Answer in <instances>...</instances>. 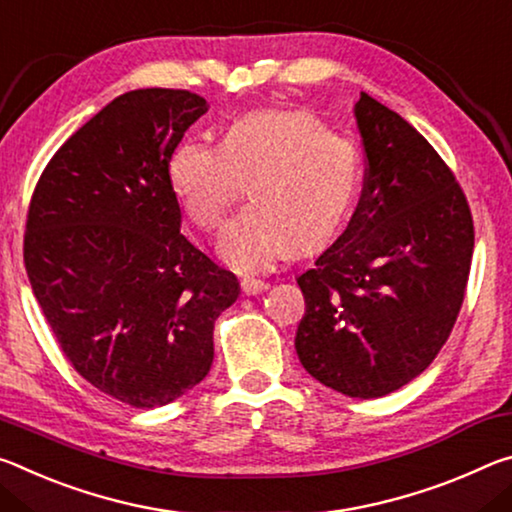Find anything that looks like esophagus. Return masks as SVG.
Listing matches in <instances>:
<instances>
[{"instance_id":"esophagus-1","label":"esophagus","mask_w":512,"mask_h":512,"mask_svg":"<svg viewBox=\"0 0 512 512\" xmlns=\"http://www.w3.org/2000/svg\"><path fill=\"white\" fill-rule=\"evenodd\" d=\"M240 288H242V292H245V295L254 297V295H261L263 290L270 288V283H265L261 279H242L240 281Z\"/></svg>"}]
</instances>
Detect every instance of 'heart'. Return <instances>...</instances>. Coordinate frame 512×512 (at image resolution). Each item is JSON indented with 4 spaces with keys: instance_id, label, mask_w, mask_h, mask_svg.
Wrapping results in <instances>:
<instances>
[{
    "instance_id": "heart-1",
    "label": "heart",
    "mask_w": 512,
    "mask_h": 512,
    "mask_svg": "<svg viewBox=\"0 0 512 512\" xmlns=\"http://www.w3.org/2000/svg\"><path fill=\"white\" fill-rule=\"evenodd\" d=\"M167 181L201 229H215L247 181L251 204L226 224L220 256L238 272H265L292 249L311 251L335 236L354 204L360 154L342 133L304 111L249 113L220 142L174 149Z\"/></svg>"
}]
</instances>
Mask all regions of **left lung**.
Listing matches in <instances>:
<instances>
[{"label": "left lung", "instance_id": "obj_1", "mask_svg": "<svg viewBox=\"0 0 512 512\" xmlns=\"http://www.w3.org/2000/svg\"><path fill=\"white\" fill-rule=\"evenodd\" d=\"M363 195L342 236L297 279L306 372L347 397L404 388L433 363L465 297L474 224L447 163L420 131L360 92Z\"/></svg>", "mask_w": 512, "mask_h": 512}]
</instances>
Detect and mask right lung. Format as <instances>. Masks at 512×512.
I'll use <instances>...</instances> for the list:
<instances>
[{"label": "right lung", "instance_id": "right-lung-1", "mask_svg": "<svg viewBox=\"0 0 512 512\" xmlns=\"http://www.w3.org/2000/svg\"><path fill=\"white\" fill-rule=\"evenodd\" d=\"M208 111L188 90L115 97L65 140L33 190L24 265L63 354L133 408L186 395L213 365V326L240 295L181 233L167 163Z\"/></svg>", "mask_w": 512, "mask_h": 512}]
</instances>
